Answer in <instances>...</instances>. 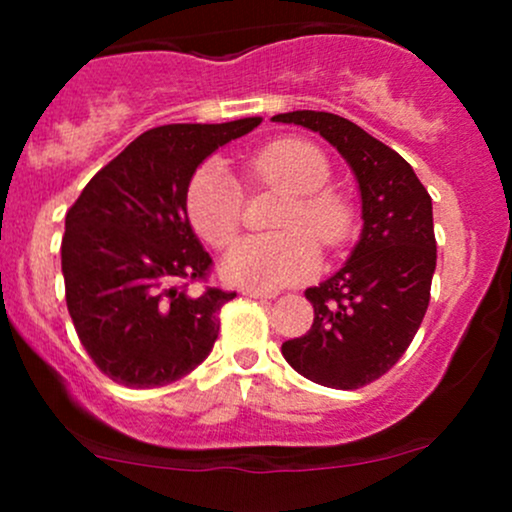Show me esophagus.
<instances>
[{
  "instance_id": "1",
  "label": "esophagus",
  "mask_w": 512,
  "mask_h": 512,
  "mask_svg": "<svg viewBox=\"0 0 512 512\" xmlns=\"http://www.w3.org/2000/svg\"><path fill=\"white\" fill-rule=\"evenodd\" d=\"M243 296L248 298H276L274 291H257V289H245Z\"/></svg>"
}]
</instances>
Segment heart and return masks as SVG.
Masks as SVG:
<instances>
[{
    "instance_id": "1",
    "label": "heart",
    "mask_w": 512,
    "mask_h": 512,
    "mask_svg": "<svg viewBox=\"0 0 512 512\" xmlns=\"http://www.w3.org/2000/svg\"><path fill=\"white\" fill-rule=\"evenodd\" d=\"M257 185L289 192L276 226L286 231L238 240L223 260V274L233 284L276 291L315 272L320 252L310 232L325 248H337L354 231L351 199L330 187L332 166L315 144L281 137L262 146L248 161ZM187 216L192 228L211 245H228L243 221V187L221 163L211 161L192 175L187 187Z\"/></svg>"
}]
</instances>
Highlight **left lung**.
<instances>
[{
	"label": "left lung",
	"mask_w": 512,
	"mask_h": 512,
	"mask_svg": "<svg viewBox=\"0 0 512 512\" xmlns=\"http://www.w3.org/2000/svg\"><path fill=\"white\" fill-rule=\"evenodd\" d=\"M272 120L317 132L356 175L361 238L339 272L305 289L313 325L281 354L317 385L358 390L395 366L426 315L436 272L431 197L397 151L346 117L293 110Z\"/></svg>",
	"instance_id": "1"
}]
</instances>
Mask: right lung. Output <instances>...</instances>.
I'll return each instance as SVG.
<instances>
[{
	"label": "right lung",
	"instance_id": "add662e5",
	"mask_svg": "<svg viewBox=\"0 0 512 512\" xmlns=\"http://www.w3.org/2000/svg\"><path fill=\"white\" fill-rule=\"evenodd\" d=\"M260 122L149 129L98 170L67 211V308L88 356L115 383H175L209 356L221 305L236 293L185 289L211 267L187 219V187L204 158Z\"/></svg>",
	"mask_w": 512,
	"mask_h": 512
}]
</instances>
